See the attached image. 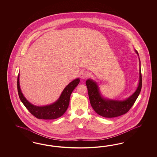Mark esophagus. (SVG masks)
Wrapping results in <instances>:
<instances>
[{
	"instance_id": "34e87169",
	"label": "esophagus",
	"mask_w": 157,
	"mask_h": 157,
	"mask_svg": "<svg viewBox=\"0 0 157 157\" xmlns=\"http://www.w3.org/2000/svg\"><path fill=\"white\" fill-rule=\"evenodd\" d=\"M89 75H90V74L87 71H83L82 73V77L83 79H87Z\"/></svg>"
}]
</instances>
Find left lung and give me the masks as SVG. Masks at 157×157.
Segmentation results:
<instances>
[{
    "label": "left lung",
    "mask_w": 157,
    "mask_h": 157,
    "mask_svg": "<svg viewBox=\"0 0 157 157\" xmlns=\"http://www.w3.org/2000/svg\"><path fill=\"white\" fill-rule=\"evenodd\" d=\"M135 51L138 55V52ZM139 71L140 76L138 89L132 95L124 101L104 99L100 95L97 83L91 79L87 80L86 85L87 87L89 100L91 105L95 112L100 116L107 118L116 117L127 113L133 106L142 89V79L140 63Z\"/></svg>",
    "instance_id": "left-lung-1"
}]
</instances>
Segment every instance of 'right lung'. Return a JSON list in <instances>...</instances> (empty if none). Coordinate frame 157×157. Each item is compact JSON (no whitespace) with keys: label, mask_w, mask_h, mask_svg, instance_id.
Listing matches in <instances>:
<instances>
[{"label":"right lung","mask_w":157,"mask_h":157,"mask_svg":"<svg viewBox=\"0 0 157 157\" xmlns=\"http://www.w3.org/2000/svg\"><path fill=\"white\" fill-rule=\"evenodd\" d=\"M19 76L17 78V89L19 98L27 109L34 117L40 119L51 120L61 117L66 111L69 103L72 92L79 84L80 80L79 78L70 82L62 92L59 100L53 104L45 106H36L31 104L22 94L19 86Z\"/></svg>","instance_id":"right-lung-1"}]
</instances>
